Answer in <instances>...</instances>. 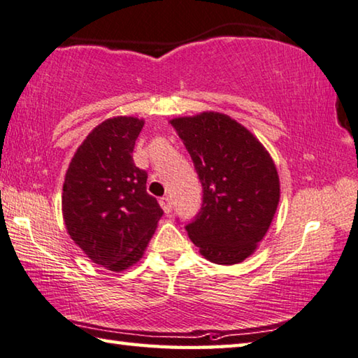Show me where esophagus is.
I'll list each match as a JSON object with an SVG mask.
<instances>
[{
  "instance_id": "1",
  "label": "esophagus",
  "mask_w": 358,
  "mask_h": 358,
  "mask_svg": "<svg viewBox=\"0 0 358 358\" xmlns=\"http://www.w3.org/2000/svg\"><path fill=\"white\" fill-rule=\"evenodd\" d=\"M160 206H162V209L165 210V214H171V210H173V203H171V199H169L168 196H163V198H160Z\"/></svg>"
}]
</instances>
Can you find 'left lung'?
<instances>
[{
	"label": "left lung",
	"mask_w": 358,
	"mask_h": 358,
	"mask_svg": "<svg viewBox=\"0 0 358 358\" xmlns=\"http://www.w3.org/2000/svg\"><path fill=\"white\" fill-rule=\"evenodd\" d=\"M171 125L203 187L201 209L185 224L187 233L210 262H242L266 236L280 201L272 157L243 125L222 113L176 117Z\"/></svg>",
	"instance_id": "obj_1"
}]
</instances>
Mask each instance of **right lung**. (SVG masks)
Listing matches in <instances>:
<instances>
[{"mask_svg":"<svg viewBox=\"0 0 358 358\" xmlns=\"http://www.w3.org/2000/svg\"><path fill=\"white\" fill-rule=\"evenodd\" d=\"M144 121L117 116L99 124L77 149L62 187V215L72 241L92 262L124 271L141 258L163 210L134 162Z\"/></svg>","mask_w":358,"mask_h":358,"instance_id":"obj_1","label":"right lung"}]
</instances>
